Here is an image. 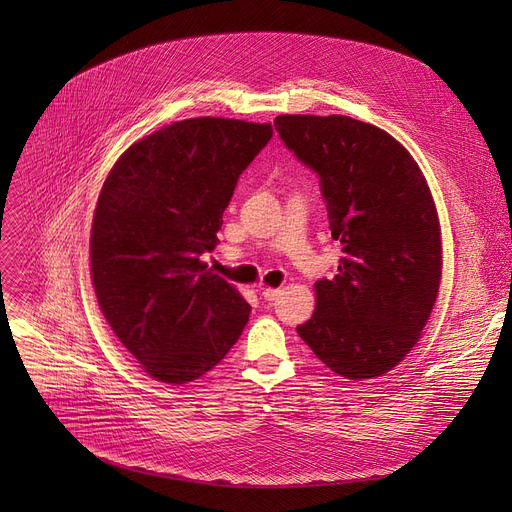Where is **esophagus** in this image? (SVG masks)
Returning <instances> with one entry per match:
<instances>
[{
	"label": "esophagus",
	"mask_w": 512,
	"mask_h": 512,
	"mask_svg": "<svg viewBox=\"0 0 512 512\" xmlns=\"http://www.w3.org/2000/svg\"><path fill=\"white\" fill-rule=\"evenodd\" d=\"M280 294V288H261V297L265 301H274Z\"/></svg>",
	"instance_id": "34e87169"
}]
</instances>
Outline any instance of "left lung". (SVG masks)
<instances>
[{
    "instance_id": "8db88e82",
    "label": "left lung",
    "mask_w": 512,
    "mask_h": 512,
    "mask_svg": "<svg viewBox=\"0 0 512 512\" xmlns=\"http://www.w3.org/2000/svg\"><path fill=\"white\" fill-rule=\"evenodd\" d=\"M274 126L319 176L338 274L317 280L313 317L297 326L315 357L346 380L390 371L409 355L442 276L436 205L411 153L348 116H278Z\"/></svg>"
}]
</instances>
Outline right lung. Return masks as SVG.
<instances>
[{
    "label": "right lung",
    "instance_id": "1",
    "mask_svg": "<svg viewBox=\"0 0 512 512\" xmlns=\"http://www.w3.org/2000/svg\"><path fill=\"white\" fill-rule=\"evenodd\" d=\"M272 124L191 118L134 143L105 178L91 278L114 334L155 380L186 384L218 365L251 305L201 257L218 245L240 174Z\"/></svg>",
    "mask_w": 512,
    "mask_h": 512
}]
</instances>
